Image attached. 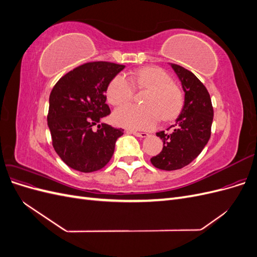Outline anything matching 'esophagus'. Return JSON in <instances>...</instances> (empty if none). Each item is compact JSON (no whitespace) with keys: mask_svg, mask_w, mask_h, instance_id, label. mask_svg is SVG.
Returning a JSON list of instances; mask_svg holds the SVG:
<instances>
[{"mask_svg":"<svg viewBox=\"0 0 257 257\" xmlns=\"http://www.w3.org/2000/svg\"><path fill=\"white\" fill-rule=\"evenodd\" d=\"M127 133H131V134H133L137 137H142V138L149 136V134H148V133H139V132H136V131H127Z\"/></svg>","mask_w":257,"mask_h":257,"instance_id":"obj_1","label":"esophagus"}]
</instances>
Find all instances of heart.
<instances>
[{
  "label": "heart",
  "mask_w": 257,
  "mask_h": 257,
  "mask_svg": "<svg viewBox=\"0 0 257 257\" xmlns=\"http://www.w3.org/2000/svg\"><path fill=\"white\" fill-rule=\"evenodd\" d=\"M137 89L150 90L144 99L147 106L124 105L112 114L113 122L130 130H151L160 119L169 121L180 113L183 93L164 69L155 66L139 68L134 74ZM135 87L126 75L119 74L109 82L107 98L113 106H120L133 99Z\"/></svg>",
  "instance_id": "obj_1"
}]
</instances>
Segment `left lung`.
Wrapping results in <instances>:
<instances>
[{"mask_svg":"<svg viewBox=\"0 0 257 257\" xmlns=\"http://www.w3.org/2000/svg\"><path fill=\"white\" fill-rule=\"evenodd\" d=\"M170 65L181 81L185 96L180 115L169 127L172 132L157 133L163 141V149L150 161L154 167L163 170L180 169L195 160L211 136L213 120L211 98L204 83L189 69Z\"/></svg>","mask_w":257,"mask_h":257,"instance_id":"8db88e82","label":"left lung"}]
</instances>
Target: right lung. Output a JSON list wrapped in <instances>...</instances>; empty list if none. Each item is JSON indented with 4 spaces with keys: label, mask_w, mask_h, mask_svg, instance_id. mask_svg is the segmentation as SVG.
I'll list each match as a JSON object with an SVG mask.
<instances>
[{
    "label": "right lung",
    "mask_w": 257,
    "mask_h": 257,
    "mask_svg": "<svg viewBox=\"0 0 257 257\" xmlns=\"http://www.w3.org/2000/svg\"><path fill=\"white\" fill-rule=\"evenodd\" d=\"M125 67L111 62H88L68 72L49 96L47 115L52 146L67 166L81 173L102 169L112 158L122 128L99 120L110 114L106 104L108 84Z\"/></svg>",
    "instance_id": "1"
}]
</instances>
